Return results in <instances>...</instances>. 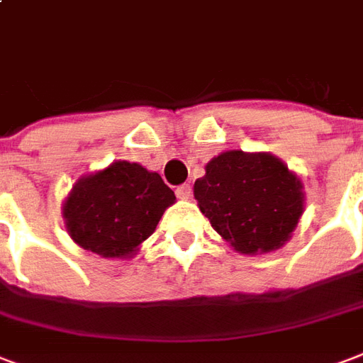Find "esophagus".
<instances>
[{
  "label": "esophagus",
  "mask_w": 363,
  "mask_h": 363,
  "mask_svg": "<svg viewBox=\"0 0 363 363\" xmlns=\"http://www.w3.org/2000/svg\"><path fill=\"white\" fill-rule=\"evenodd\" d=\"M176 195H178V199H182V201L189 199V197H191V185H189V184L179 185L178 189H176Z\"/></svg>",
  "instance_id": "1"
}]
</instances>
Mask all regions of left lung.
Masks as SVG:
<instances>
[{
    "instance_id": "left-lung-1",
    "label": "left lung",
    "mask_w": 363,
    "mask_h": 363,
    "mask_svg": "<svg viewBox=\"0 0 363 363\" xmlns=\"http://www.w3.org/2000/svg\"><path fill=\"white\" fill-rule=\"evenodd\" d=\"M193 185L197 206L241 255H266L293 237L304 212V185L269 152L231 149L206 162Z\"/></svg>"
}]
</instances>
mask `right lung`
I'll use <instances>...</instances> for the list:
<instances>
[{"mask_svg": "<svg viewBox=\"0 0 363 363\" xmlns=\"http://www.w3.org/2000/svg\"><path fill=\"white\" fill-rule=\"evenodd\" d=\"M176 195L157 172L114 160L80 176L62 203L65 230L78 247L103 258H133Z\"/></svg>", "mask_w": 363, "mask_h": 363, "instance_id": "1", "label": "right lung"}]
</instances>
